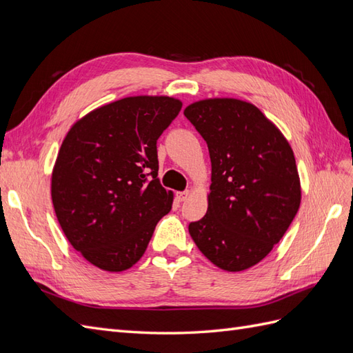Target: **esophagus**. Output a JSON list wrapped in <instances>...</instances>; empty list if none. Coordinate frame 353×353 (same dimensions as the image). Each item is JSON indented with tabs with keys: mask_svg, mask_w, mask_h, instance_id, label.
<instances>
[{
	"mask_svg": "<svg viewBox=\"0 0 353 353\" xmlns=\"http://www.w3.org/2000/svg\"><path fill=\"white\" fill-rule=\"evenodd\" d=\"M190 196V191H179V193H176V199L178 201H184L187 200V197Z\"/></svg>",
	"mask_w": 353,
	"mask_h": 353,
	"instance_id": "obj_1",
	"label": "esophagus"
}]
</instances>
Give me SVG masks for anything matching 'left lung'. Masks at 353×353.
Returning <instances> with one entry per match:
<instances>
[{
    "label": "left lung",
    "mask_w": 353,
    "mask_h": 353,
    "mask_svg": "<svg viewBox=\"0 0 353 353\" xmlns=\"http://www.w3.org/2000/svg\"><path fill=\"white\" fill-rule=\"evenodd\" d=\"M209 148L206 215L188 231L206 258L230 272L261 262L290 227L301 181L290 144L256 105L210 99L184 110Z\"/></svg>",
    "instance_id": "obj_1"
}]
</instances>
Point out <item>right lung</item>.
Here are the masks:
<instances>
[{
    "label": "right lung",
    "mask_w": 353,
    "mask_h": 353,
    "mask_svg": "<svg viewBox=\"0 0 353 353\" xmlns=\"http://www.w3.org/2000/svg\"><path fill=\"white\" fill-rule=\"evenodd\" d=\"M183 103L126 97L74 123L51 178V197L70 244L100 270L119 272L144 254L172 191L157 178V140Z\"/></svg>",
    "instance_id": "right-lung-1"
}]
</instances>
